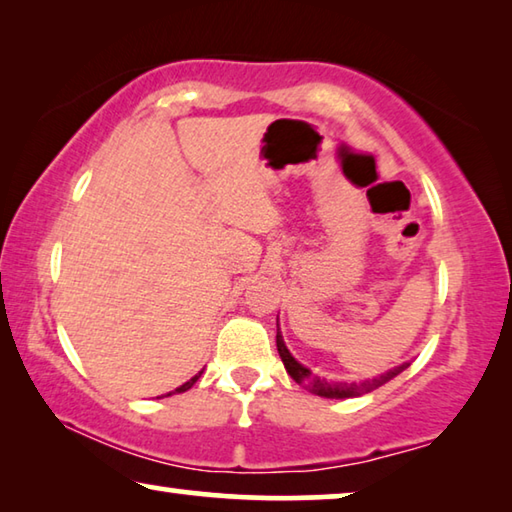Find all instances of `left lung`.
I'll return each mask as SVG.
<instances>
[{"label": "left lung", "instance_id": "obj_1", "mask_svg": "<svg viewBox=\"0 0 512 512\" xmlns=\"http://www.w3.org/2000/svg\"><path fill=\"white\" fill-rule=\"evenodd\" d=\"M275 341H277V352H280L282 363H284V368H287L289 375L296 379L298 384L305 386L309 393L320 395V397H329V400H345V397H359L363 393L375 391V388L384 386L386 381H391L393 377H397V375H400V372H404L406 368L411 366V363H402V366H395L391 370H386L384 375H379L375 379L359 381V384H357V381H350V384H348V381H327L325 377H316L314 372H311L309 368H305V366H302V363H298L296 359L291 357V352L287 350V345H284V339H282V334H280V327H277Z\"/></svg>", "mask_w": 512, "mask_h": 512}]
</instances>
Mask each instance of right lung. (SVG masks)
Listing matches in <instances>:
<instances>
[{
    "label": "right lung",
    "mask_w": 512,
    "mask_h": 512,
    "mask_svg": "<svg viewBox=\"0 0 512 512\" xmlns=\"http://www.w3.org/2000/svg\"><path fill=\"white\" fill-rule=\"evenodd\" d=\"M203 372V370H201ZM201 372H198V375H194L192 379H189V381H185V384L183 386H180V388H176V391H171V393H185V391H189V388H192L194 384H196V381H198V377H201ZM171 393H167V395H162V397H169Z\"/></svg>",
    "instance_id": "add662e5"
}]
</instances>
